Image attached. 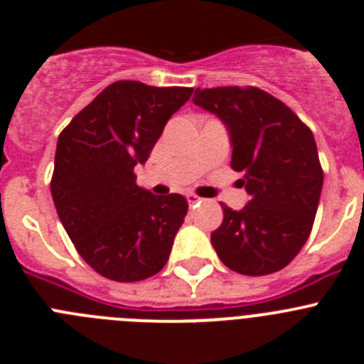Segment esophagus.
<instances>
[{"mask_svg":"<svg viewBox=\"0 0 364 364\" xmlns=\"http://www.w3.org/2000/svg\"><path fill=\"white\" fill-rule=\"evenodd\" d=\"M186 197H188V202H189V205H191V208H195V205L200 204V202L204 200V198L198 197V195H195V193H188Z\"/></svg>","mask_w":364,"mask_h":364,"instance_id":"obj_1","label":"esophagus"}]
</instances>
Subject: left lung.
<instances>
[{"label":"left lung","instance_id":"8db88e82","mask_svg":"<svg viewBox=\"0 0 364 364\" xmlns=\"http://www.w3.org/2000/svg\"><path fill=\"white\" fill-rule=\"evenodd\" d=\"M193 102L215 112L231 134V167L244 175V210L222 204L211 233L218 259L242 275H269L295 259L314 226L323 167L315 138L281 100L259 87L197 89Z\"/></svg>","mask_w":364,"mask_h":364}]
</instances>
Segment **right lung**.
<instances>
[{
	"instance_id": "1",
	"label": "right lung",
	"mask_w": 364,
	"mask_h": 364,
	"mask_svg": "<svg viewBox=\"0 0 364 364\" xmlns=\"http://www.w3.org/2000/svg\"><path fill=\"white\" fill-rule=\"evenodd\" d=\"M191 87L107 85L60 133L50 193L76 252L117 282L149 279L166 266L188 213L182 195L156 197L136 186L167 120Z\"/></svg>"
}]
</instances>
